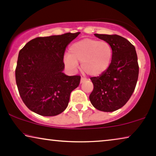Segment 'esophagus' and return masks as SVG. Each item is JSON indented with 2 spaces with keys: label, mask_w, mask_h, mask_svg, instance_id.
I'll return each instance as SVG.
<instances>
[{
  "label": "esophagus",
  "mask_w": 156,
  "mask_h": 156,
  "mask_svg": "<svg viewBox=\"0 0 156 156\" xmlns=\"http://www.w3.org/2000/svg\"><path fill=\"white\" fill-rule=\"evenodd\" d=\"M85 81H86V79H85V78H84V77L81 78V81H80L81 83H83L84 82H85Z\"/></svg>",
  "instance_id": "esophagus-1"
}]
</instances>
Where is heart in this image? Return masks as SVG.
Wrapping results in <instances>:
<instances>
[{"label": "heart", "mask_w": 156, "mask_h": 156, "mask_svg": "<svg viewBox=\"0 0 156 156\" xmlns=\"http://www.w3.org/2000/svg\"><path fill=\"white\" fill-rule=\"evenodd\" d=\"M112 59V48L106 41L85 38L72 44L64 61L69 69L74 70L81 62L82 71L97 76L108 69Z\"/></svg>", "instance_id": "obj_1"}]
</instances>
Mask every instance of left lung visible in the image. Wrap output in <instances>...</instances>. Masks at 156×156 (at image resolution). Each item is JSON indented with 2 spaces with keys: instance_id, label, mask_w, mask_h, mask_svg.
Masks as SVG:
<instances>
[{
  "instance_id": "8db88e82",
  "label": "left lung",
  "mask_w": 156,
  "mask_h": 156,
  "mask_svg": "<svg viewBox=\"0 0 156 156\" xmlns=\"http://www.w3.org/2000/svg\"><path fill=\"white\" fill-rule=\"evenodd\" d=\"M94 35L110 44L112 59L105 72L90 78L94 89L89 100L97 109L112 112L126 104L136 88L139 72L137 54L135 47L120 35Z\"/></svg>"
}]
</instances>
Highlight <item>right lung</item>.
<instances>
[{
	"label": "right lung",
	"mask_w": 156,
	"mask_h": 156,
	"mask_svg": "<svg viewBox=\"0 0 156 156\" xmlns=\"http://www.w3.org/2000/svg\"><path fill=\"white\" fill-rule=\"evenodd\" d=\"M80 33L36 37L20 50L16 84L23 101L32 112L53 116L67 107L70 94L79 86L81 76L63 73L64 54Z\"/></svg>",
	"instance_id": "right-lung-1"
}]
</instances>
